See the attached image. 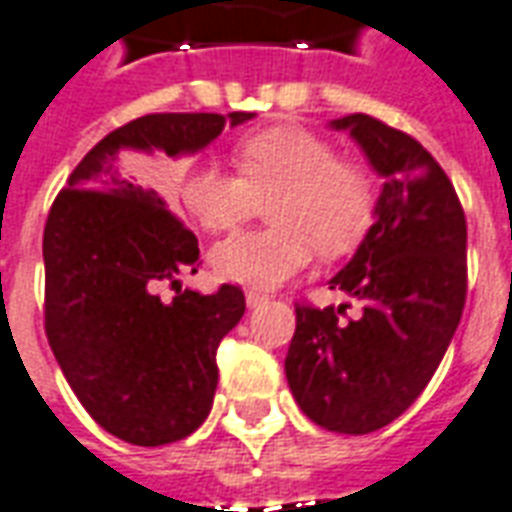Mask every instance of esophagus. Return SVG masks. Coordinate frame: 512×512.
Returning a JSON list of instances; mask_svg holds the SVG:
<instances>
[{
    "label": "esophagus",
    "instance_id": "esophagus-1",
    "mask_svg": "<svg viewBox=\"0 0 512 512\" xmlns=\"http://www.w3.org/2000/svg\"><path fill=\"white\" fill-rule=\"evenodd\" d=\"M266 301L268 296L263 293V290H255V288L246 290V304H249V307H260V304H266Z\"/></svg>",
    "mask_w": 512,
    "mask_h": 512
}]
</instances>
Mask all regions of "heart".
I'll return each instance as SVG.
<instances>
[{"label":"heart","mask_w":512,"mask_h":512,"mask_svg":"<svg viewBox=\"0 0 512 512\" xmlns=\"http://www.w3.org/2000/svg\"><path fill=\"white\" fill-rule=\"evenodd\" d=\"M233 158L238 172L202 161L178 180L180 202L211 233L233 230L272 197L266 213L274 224L213 246L211 263L224 279L274 288L299 274L315 249L326 257L351 252L373 224L370 175L307 128L274 126L244 136Z\"/></svg>","instance_id":"obj_1"}]
</instances>
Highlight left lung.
Returning <instances> with one entry per match:
<instances>
[{
  "label": "left lung",
  "instance_id": "8db88e82",
  "mask_svg": "<svg viewBox=\"0 0 512 512\" xmlns=\"http://www.w3.org/2000/svg\"><path fill=\"white\" fill-rule=\"evenodd\" d=\"M384 175L378 222L329 282L362 304L296 301L285 376L301 411L334 433H373L428 386L466 304V216L452 180L414 136L370 115L334 120Z\"/></svg>",
  "mask_w": 512,
  "mask_h": 512
}]
</instances>
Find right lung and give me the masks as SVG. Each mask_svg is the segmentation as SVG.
Returning <instances> with one entry per match:
<instances>
[{
  "label": "right lung",
  "mask_w": 512,
  "mask_h": 512,
  "mask_svg": "<svg viewBox=\"0 0 512 512\" xmlns=\"http://www.w3.org/2000/svg\"><path fill=\"white\" fill-rule=\"evenodd\" d=\"M252 112H161L106 134L68 175L43 230V326L62 376L117 439L158 447L186 439L213 406L216 351L246 310L224 282L180 290L197 274V235L156 189L128 172V147L200 150ZM176 290L169 300L163 290Z\"/></svg>",
  "instance_id": "right-lung-1"
}]
</instances>
